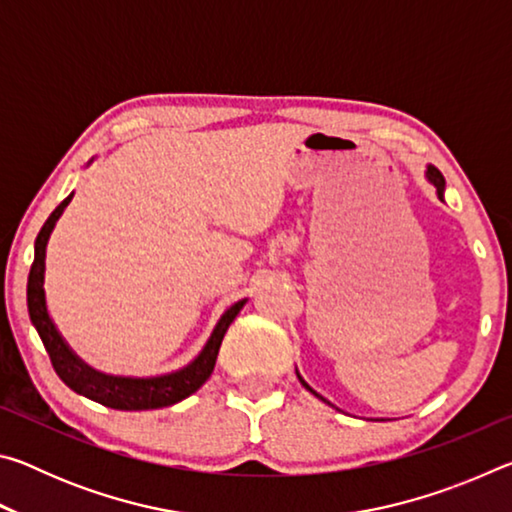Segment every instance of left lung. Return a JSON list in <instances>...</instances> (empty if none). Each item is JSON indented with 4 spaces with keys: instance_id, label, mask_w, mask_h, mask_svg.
Returning a JSON list of instances; mask_svg holds the SVG:
<instances>
[{
    "instance_id": "left-lung-1",
    "label": "left lung",
    "mask_w": 512,
    "mask_h": 512,
    "mask_svg": "<svg viewBox=\"0 0 512 512\" xmlns=\"http://www.w3.org/2000/svg\"><path fill=\"white\" fill-rule=\"evenodd\" d=\"M429 180H431V183L433 185H436V189H438V196L440 198H443V189H445V178H443V173H440L436 167H429ZM302 381V379H300ZM302 386H305V388H309L307 384H305V381H302ZM309 391H311V388H309ZM311 393H314V391H311ZM318 395V393H316ZM320 397V395H318Z\"/></svg>"
}]
</instances>
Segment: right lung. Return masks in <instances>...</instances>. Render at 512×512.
Returning <instances> with one entry per match:
<instances>
[{
  "label": "right lung",
  "mask_w": 512,
  "mask_h": 512,
  "mask_svg": "<svg viewBox=\"0 0 512 512\" xmlns=\"http://www.w3.org/2000/svg\"><path fill=\"white\" fill-rule=\"evenodd\" d=\"M74 194H69L63 203H60L54 212H51L49 219L42 225V230L36 237V257H33L31 271H29V284H27V305H29V316L31 323L36 325L42 343H45V350L51 359V366H54L56 375L65 381V384L76 391L79 395L90 397V400L99 402L103 406H110V409L119 411H146V409H160V406L176 404L185 400L192 393L201 388L207 377L212 375L216 354H219L221 341L232 320L237 318L241 307L246 305V300H239L237 305H232L225 314L221 316L219 325L210 336V341L198 354V359L189 363L187 368L173 372V375L164 377H153V379H126V377H108L99 375L92 368L85 366L83 361L74 357V352L67 348L65 341L60 339L56 332L54 323L47 314L45 305V289H42V282H45V248L47 239L54 230L58 216L63 214L67 203L72 201Z\"/></svg>",
  "instance_id": "1"
}]
</instances>
